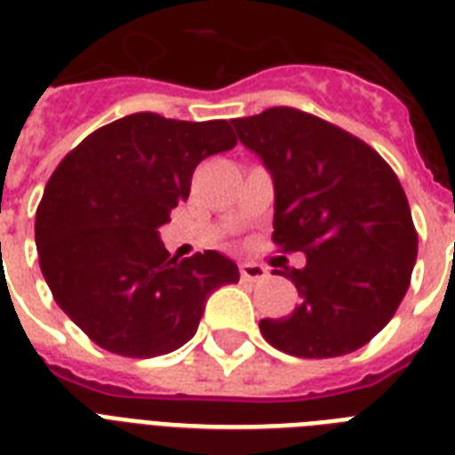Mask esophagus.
I'll list each match as a JSON object with an SVG mask.
<instances>
[{"mask_svg":"<svg viewBox=\"0 0 455 455\" xmlns=\"http://www.w3.org/2000/svg\"><path fill=\"white\" fill-rule=\"evenodd\" d=\"M239 275H242L244 282H260V279L267 277V270L260 263H242L239 265Z\"/></svg>","mask_w":455,"mask_h":455,"instance_id":"34e87169","label":"esophagus"}]
</instances>
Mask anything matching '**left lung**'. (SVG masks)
I'll use <instances>...</instances> for the list:
<instances>
[{
    "instance_id": "8db88e82",
    "label": "left lung",
    "mask_w": 455,
    "mask_h": 455,
    "mask_svg": "<svg viewBox=\"0 0 455 455\" xmlns=\"http://www.w3.org/2000/svg\"><path fill=\"white\" fill-rule=\"evenodd\" d=\"M232 126L275 183L272 242L307 258L300 270L284 267L300 303L289 317L260 319V333L303 359L359 350L411 284L418 235L399 178L364 140L296 108Z\"/></svg>"
}]
</instances>
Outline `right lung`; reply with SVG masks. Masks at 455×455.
I'll list each match as a JSON object with an SVG mask.
<instances>
[{
    "instance_id": "add662e5",
    "label": "right lung",
    "mask_w": 455,
    "mask_h": 455,
    "mask_svg": "<svg viewBox=\"0 0 455 455\" xmlns=\"http://www.w3.org/2000/svg\"><path fill=\"white\" fill-rule=\"evenodd\" d=\"M235 145L225 119L136 112L89 133L51 173L35 218L39 267L60 310L103 350H178L197 333L206 298L239 282L223 253L180 260L159 239L199 162Z\"/></svg>"
}]
</instances>
